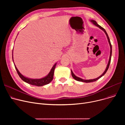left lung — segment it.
<instances>
[{"label": "left lung", "instance_id": "8db88e82", "mask_svg": "<svg viewBox=\"0 0 125 125\" xmlns=\"http://www.w3.org/2000/svg\"><path fill=\"white\" fill-rule=\"evenodd\" d=\"M90 22H91L94 25L97 26V27H99L100 29H101L102 30H103L105 33L106 36H107V40H108V42H109V46H110V56H109V61H108V64L107 65V66H106V68L105 69V71H104V73L100 75L99 76V77H98L97 78H94V79H92V80H83V78H81L79 77H77L76 76L73 72V71H72L71 70V75H72V76L73 77V78H74V80H75L76 81H78V82H84V83H90V82H95V81H96L97 80H98V79H99L100 78H101L102 76H103L106 73V71H107L108 68H109V64H110V61H111V54H112V46H111V43H110V39H109V38L108 37V35L107 33V32H106L105 30L103 28H102L101 26H100L99 25H98L97 24V23L96 22V21H95V20H90Z\"/></svg>", "mask_w": 125, "mask_h": 125}]
</instances>
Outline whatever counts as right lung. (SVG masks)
Returning <instances> with one entry per match:
<instances>
[{
  "label": "right lung",
  "mask_w": 125,
  "mask_h": 125,
  "mask_svg": "<svg viewBox=\"0 0 125 125\" xmlns=\"http://www.w3.org/2000/svg\"><path fill=\"white\" fill-rule=\"evenodd\" d=\"M12 61L13 62H14V60H13V51L12 52ZM57 63H56L54 66L52 67L51 71H50V73L49 74L46 75L45 76L41 78H36V79H33V78H30L24 76L23 75H22L20 71L18 70L17 68L16 67V66L15 65V67L16 68V69L17 71V73L19 76L20 77L21 79L25 82L29 84H32V85H34V86H36L38 87H41V86H44L45 84H49L50 83L52 82V81L53 79V76H54V70L56 66Z\"/></svg>",
  "instance_id": "obj_1"
}]
</instances>
